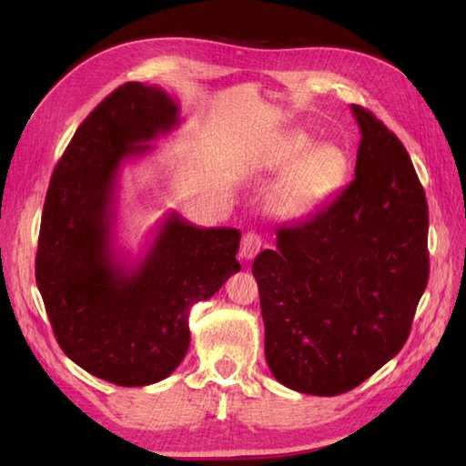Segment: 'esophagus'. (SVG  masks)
Instances as JSON below:
<instances>
[{
    "label": "esophagus",
    "instance_id": "1",
    "mask_svg": "<svg viewBox=\"0 0 466 466\" xmlns=\"http://www.w3.org/2000/svg\"><path fill=\"white\" fill-rule=\"evenodd\" d=\"M262 248V236L256 232H246L242 236V244H240V256L244 260H252L256 254Z\"/></svg>",
    "mask_w": 466,
    "mask_h": 466
}]
</instances>
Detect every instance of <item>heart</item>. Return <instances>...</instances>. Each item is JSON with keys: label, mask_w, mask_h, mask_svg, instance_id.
<instances>
[{"label": "heart", "mask_w": 466, "mask_h": 466, "mask_svg": "<svg viewBox=\"0 0 466 466\" xmlns=\"http://www.w3.org/2000/svg\"><path fill=\"white\" fill-rule=\"evenodd\" d=\"M306 132H290L274 142L262 166L268 170H286L276 186L274 208L282 218H300L319 212L344 184L349 156L332 142H311Z\"/></svg>", "instance_id": "heart-1"}]
</instances>
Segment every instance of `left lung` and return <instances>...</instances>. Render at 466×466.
<instances>
[{
  "instance_id": "8db88e82",
  "label": "left lung",
  "mask_w": 466,
  "mask_h": 466,
  "mask_svg": "<svg viewBox=\"0 0 466 466\" xmlns=\"http://www.w3.org/2000/svg\"><path fill=\"white\" fill-rule=\"evenodd\" d=\"M360 127L354 180L310 220L276 230L254 258L264 352L292 390L336 397L409 339L429 282V208L400 140L352 104Z\"/></svg>"
}]
</instances>
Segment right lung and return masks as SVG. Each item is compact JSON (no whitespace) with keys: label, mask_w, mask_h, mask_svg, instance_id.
<instances>
[{"label":"right lung","mask_w":466,"mask_h":466,"mask_svg":"<svg viewBox=\"0 0 466 466\" xmlns=\"http://www.w3.org/2000/svg\"><path fill=\"white\" fill-rule=\"evenodd\" d=\"M180 122L162 87L127 82L77 127L49 180L35 280L62 350L117 386L164 380L190 346L187 314L232 274L242 234L200 228L177 212L160 222L140 260L116 254V192L127 160Z\"/></svg>","instance_id":"right-lung-1"}]
</instances>
